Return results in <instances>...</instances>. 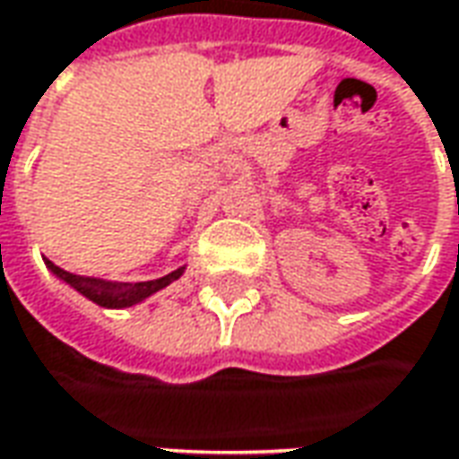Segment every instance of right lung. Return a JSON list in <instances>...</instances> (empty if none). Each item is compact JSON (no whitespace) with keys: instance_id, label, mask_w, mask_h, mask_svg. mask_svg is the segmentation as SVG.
Listing matches in <instances>:
<instances>
[{"instance_id":"obj_1","label":"right lung","mask_w":459,"mask_h":459,"mask_svg":"<svg viewBox=\"0 0 459 459\" xmlns=\"http://www.w3.org/2000/svg\"><path fill=\"white\" fill-rule=\"evenodd\" d=\"M45 265L50 270L52 275L57 280H63L65 285H70L73 290H78L82 298L93 300L95 306L100 308H134L138 303H143L146 298L153 293L164 290L166 285H171L174 280H179L184 275L186 265L177 267L174 273H169L164 278L146 280V282H113V280H100V278H82L75 273H67L63 267H57L50 260H45Z\"/></svg>"}]
</instances>
